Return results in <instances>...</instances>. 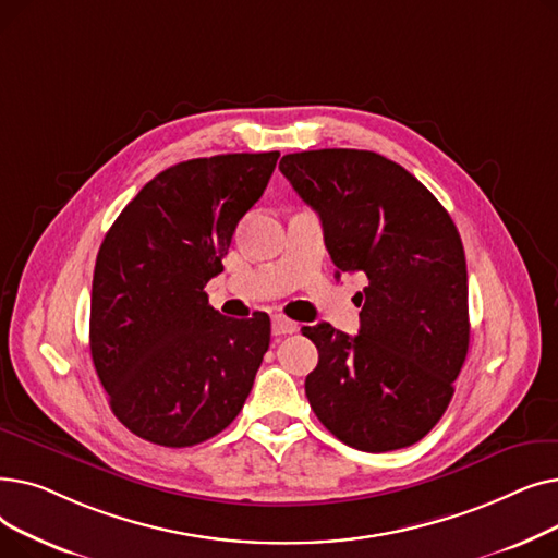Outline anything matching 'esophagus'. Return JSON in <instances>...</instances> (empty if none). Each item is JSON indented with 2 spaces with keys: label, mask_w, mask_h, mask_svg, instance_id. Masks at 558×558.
<instances>
[{
  "label": "esophagus",
  "mask_w": 558,
  "mask_h": 558,
  "mask_svg": "<svg viewBox=\"0 0 558 558\" xmlns=\"http://www.w3.org/2000/svg\"><path fill=\"white\" fill-rule=\"evenodd\" d=\"M274 335L276 337H282V335H294L299 330V324L296 320H291L287 316H274Z\"/></svg>",
  "instance_id": "esophagus-1"
}]
</instances>
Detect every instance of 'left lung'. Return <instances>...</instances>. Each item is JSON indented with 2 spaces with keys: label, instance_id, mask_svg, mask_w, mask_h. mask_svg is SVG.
Listing matches in <instances>:
<instances>
[{
  "label": "left lung",
  "instance_id": "left-lung-1",
  "mask_svg": "<svg viewBox=\"0 0 558 558\" xmlns=\"http://www.w3.org/2000/svg\"><path fill=\"white\" fill-rule=\"evenodd\" d=\"M280 171L318 213L335 278H368L357 337L303 328L318 350L310 407L350 448L414 446L448 409L471 341L459 230L418 179L373 151L287 154Z\"/></svg>",
  "mask_w": 558,
  "mask_h": 558
}]
</instances>
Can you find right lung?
<instances>
[{
    "label": "right lung",
    "mask_w": 558,
    "mask_h": 558,
    "mask_svg": "<svg viewBox=\"0 0 558 558\" xmlns=\"http://www.w3.org/2000/svg\"><path fill=\"white\" fill-rule=\"evenodd\" d=\"M280 154L194 158L160 171L101 242L90 353L112 414L135 436L187 448L226 429L271 341L264 312L228 318L203 287L267 190Z\"/></svg>",
    "instance_id": "obj_1"
}]
</instances>
